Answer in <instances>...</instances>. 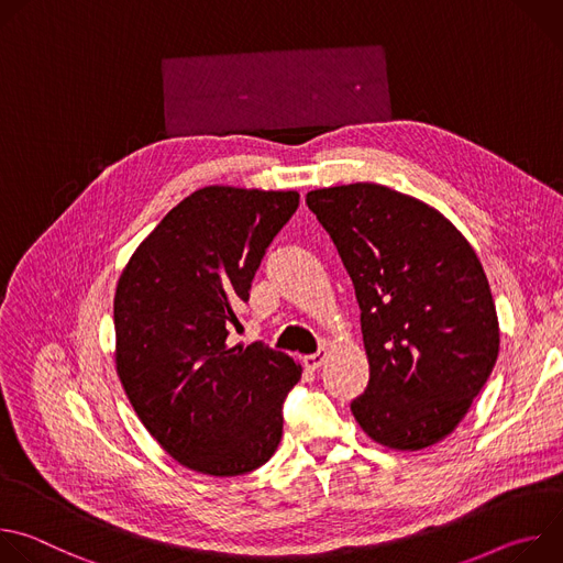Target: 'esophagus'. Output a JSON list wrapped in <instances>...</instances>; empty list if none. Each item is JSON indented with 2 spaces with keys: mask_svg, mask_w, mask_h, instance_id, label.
<instances>
[{
  "mask_svg": "<svg viewBox=\"0 0 563 563\" xmlns=\"http://www.w3.org/2000/svg\"><path fill=\"white\" fill-rule=\"evenodd\" d=\"M325 358H328V352H325V350H323V352H316V354H307V356L302 358V365L313 372V369H318L320 365L325 363Z\"/></svg>",
  "mask_w": 563,
  "mask_h": 563,
  "instance_id": "34e87169",
  "label": "esophagus"
}]
</instances>
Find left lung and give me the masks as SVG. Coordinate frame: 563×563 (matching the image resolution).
Segmentation results:
<instances>
[{"instance_id":"8db88e82","label":"left lung","mask_w":563,"mask_h":563,"mask_svg":"<svg viewBox=\"0 0 563 563\" xmlns=\"http://www.w3.org/2000/svg\"><path fill=\"white\" fill-rule=\"evenodd\" d=\"M354 283L369 363L352 400L363 432L400 452L443 441L499 356L493 291L465 235L434 207L376 183L307 194Z\"/></svg>"}]
</instances>
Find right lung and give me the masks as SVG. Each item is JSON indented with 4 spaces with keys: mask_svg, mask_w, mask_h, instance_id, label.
<instances>
[{
    "mask_svg": "<svg viewBox=\"0 0 563 563\" xmlns=\"http://www.w3.org/2000/svg\"><path fill=\"white\" fill-rule=\"evenodd\" d=\"M296 207V191L202 187L159 220L120 274V383L148 434L200 474L252 472L280 443L283 400L302 367L227 336Z\"/></svg>",
    "mask_w": 563,
    "mask_h": 563,
    "instance_id": "add662e5",
    "label": "right lung"
}]
</instances>
